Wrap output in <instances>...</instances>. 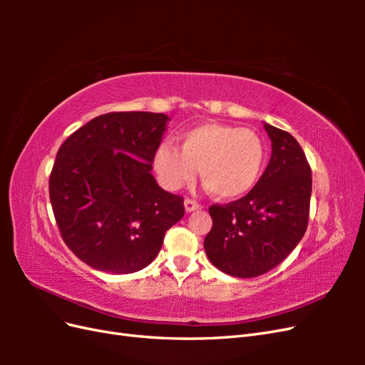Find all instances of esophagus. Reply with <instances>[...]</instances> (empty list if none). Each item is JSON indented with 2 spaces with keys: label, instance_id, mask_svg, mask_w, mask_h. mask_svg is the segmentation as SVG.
Instances as JSON below:
<instances>
[{
  "label": "esophagus",
  "instance_id": "esophagus-1",
  "mask_svg": "<svg viewBox=\"0 0 365 365\" xmlns=\"http://www.w3.org/2000/svg\"><path fill=\"white\" fill-rule=\"evenodd\" d=\"M184 207H185V212L187 213H190V212H195V210H201L202 208V205L200 202H196L195 200H190V197H185Z\"/></svg>",
  "mask_w": 365,
  "mask_h": 365
}]
</instances>
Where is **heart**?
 <instances>
[{
    "label": "heart",
    "instance_id": "b5f03b06",
    "mask_svg": "<svg viewBox=\"0 0 365 365\" xmlns=\"http://www.w3.org/2000/svg\"><path fill=\"white\" fill-rule=\"evenodd\" d=\"M153 155L160 182L169 190L189 184L200 169L202 184L219 200H237L254 189L268 158L267 141L256 130L224 123H201Z\"/></svg>",
    "mask_w": 365,
    "mask_h": 365
}]
</instances>
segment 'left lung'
<instances>
[{
    "label": "left lung",
    "mask_w": 365,
    "mask_h": 365,
    "mask_svg": "<svg viewBox=\"0 0 365 365\" xmlns=\"http://www.w3.org/2000/svg\"><path fill=\"white\" fill-rule=\"evenodd\" d=\"M271 158L259 182L244 197L208 208L213 227L205 236L207 257L233 277L271 271L289 256L306 233L312 172L298 141L264 123Z\"/></svg>",
    "instance_id": "8db88e82"
}]
</instances>
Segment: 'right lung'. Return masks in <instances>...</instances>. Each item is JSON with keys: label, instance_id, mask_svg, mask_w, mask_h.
I'll return each instance as SVG.
<instances>
[{"label": "right lung", "instance_id": "obj_1", "mask_svg": "<svg viewBox=\"0 0 365 365\" xmlns=\"http://www.w3.org/2000/svg\"><path fill=\"white\" fill-rule=\"evenodd\" d=\"M168 121L161 113H108L59 148L48 182L54 219L67 247L91 268H146L184 216V197L163 190L150 173Z\"/></svg>", "mask_w": 365, "mask_h": 365}]
</instances>
